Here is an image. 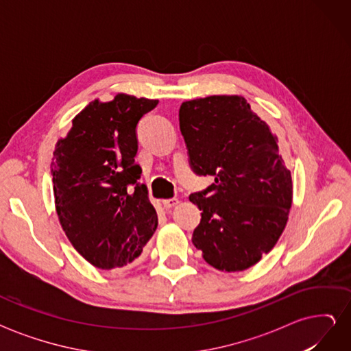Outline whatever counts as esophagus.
<instances>
[{"instance_id": "1", "label": "esophagus", "mask_w": 351, "mask_h": 351, "mask_svg": "<svg viewBox=\"0 0 351 351\" xmlns=\"http://www.w3.org/2000/svg\"><path fill=\"white\" fill-rule=\"evenodd\" d=\"M178 199H176V197H171V199H164L162 200V205L165 206V208H174L176 205H178Z\"/></svg>"}]
</instances>
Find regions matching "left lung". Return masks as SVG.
Listing matches in <instances>:
<instances>
[{
	"instance_id": "8db88e82",
	"label": "left lung",
	"mask_w": 351,
	"mask_h": 351,
	"mask_svg": "<svg viewBox=\"0 0 351 351\" xmlns=\"http://www.w3.org/2000/svg\"><path fill=\"white\" fill-rule=\"evenodd\" d=\"M178 120L190 167L214 177L189 197L202 210L192 241L210 267L247 269L277 244L289 221L291 173L277 136L237 95L186 101Z\"/></svg>"
}]
</instances>
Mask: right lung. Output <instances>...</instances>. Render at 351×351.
Segmentation results:
<instances>
[{
    "mask_svg": "<svg viewBox=\"0 0 351 351\" xmlns=\"http://www.w3.org/2000/svg\"><path fill=\"white\" fill-rule=\"evenodd\" d=\"M156 99L119 93L95 99L73 119L51 164L56 209L73 247L99 269L123 268L141 256L158 226L139 182L136 127Z\"/></svg>",
    "mask_w": 351,
    "mask_h": 351,
    "instance_id": "obj_1",
    "label": "right lung"
}]
</instances>
